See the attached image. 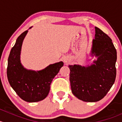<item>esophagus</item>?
<instances>
[{"mask_svg":"<svg viewBox=\"0 0 122 122\" xmlns=\"http://www.w3.org/2000/svg\"><path fill=\"white\" fill-rule=\"evenodd\" d=\"M63 61L64 63L67 64L68 62H69V61H70V59H69L68 57H66H66L63 58Z\"/></svg>","mask_w":122,"mask_h":122,"instance_id":"obj_1","label":"esophagus"}]
</instances>
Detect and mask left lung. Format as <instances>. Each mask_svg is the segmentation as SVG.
I'll list each match as a JSON object with an SVG mask.
<instances>
[{
    "label": "left lung",
    "mask_w": 122,
    "mask_h": 122,
    "mask_svg": "<svg viewBox=\"0 0 122 122\" xmlns=\"http://www.w3.org/2000/svg\"><path fill=\"white\" fill-rule=\"evenodd\" d=\"M90 55L97 58L90 66H69L72 93L86 102H96L105 96L113 85L116 76L117 52L107 34L95 27Z\"/></svg>",
    "instance_id": "1"
}]
</instances>
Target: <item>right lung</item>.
Returning <instances> with one entry per match:
<instances>
[{
    "label": "right lung",
    "mask_w": 122,
    "mask_h": 122,
    "mask_svg": "<svg viewBox=\"0 0 122 122\" xmlns=\"http://www.w3.org/2000/svg\"><path fill=\"white\" fill-rule=\"evenodd\" d=\"M28 32L26 30L19 35L11 50L8 58L7 76L9 83L16 94L25 102L32 103L46 97L51 82L64 63L62 61L56 62L36 71L24 68L20 62V52Z\"/></svg>",
    "instance_id": "1"
}]
</instances>
